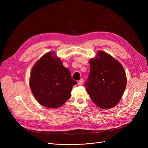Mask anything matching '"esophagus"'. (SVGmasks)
I'll list each match as a JSON object with an SVG mask.
<instances>
[{
    "mask_svg": "<svg viewBox=\"0 0 148 148\" xmlns=\"http://www.w3.org/2000/svg\"><path fill=\"white\" fill-rule=\"evenodd\" d=\"M83 83V79H81L80 80H79V81L78 82V85H82Z\"/></svg>",
    "mask_w": 148,
    "mask_h": 148,
    "instance_id": "34e87169",
    "label": "esophagus"
}]
</instances>
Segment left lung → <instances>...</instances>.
I'll return each instance as SVG.
<instances>
[{
  "label": "left lung",
  "mask_w": 148,
  "mask_h": 148,
  "mask_svg": "<svg viewBox=\"0 0 148 148\" xmlns=\"http://www.w3.org/2000/svg\"><path fill=\"white\" fill-rule=\"evenodd\" d=\"M89 62L90 72L85 86L89 97L102 109L112 108L119 102L127 86L122 65L102 51Z\"/></svg>",
  "instance_id": "1"
}]
</instances>
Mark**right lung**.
<instances>
[{
  "label": "right lung",
  "mask_w": 148,
  "mask_h": 148,
  "mask_svg": "<svg viewBox=\"0 0 148 148\" xmlns=\"http://www.w3.org/2000/svg\"><path fill=\"white\" fill-rule=\"evenodd\" d=\"M77 83L71 79L70 70L53 51L43 55L31 69V92L39 104L47 108L63 105L70 98L71 91Z\"/></svg>",
  "instance_id": "add662e5"
}]
</instances>
